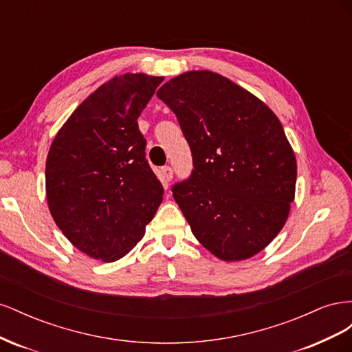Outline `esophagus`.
<instances>
[{
    "mask_svg": "<svg viewBox=\"0 0 352 352\" xmlns=\"http://www.w3.org/2000/svg\"><path fill=\"white\" fill-rule=\"evenodd\" d=\"M162 176H163V180L164 182H168V180L173 179V168L170 166H164L162 168Z\"/></svg>",
    "mask_w": 352,
    "mask_h": 352,
    "instance_id": "1",
    "label": "esophagus"
}]
</instances>
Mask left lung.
<instances>
[{"label":"left lung","mask_w":352,"mask_h":352,"mask_svg":"<svg viewBox=\"0 0 352 352\" xmlns=\"http://www.w3.org/2000/svg\"><path fill=\"white\" fill-rule=\"evenodd\" d=\"M157 97L192 153V173L172 186L194 236L217 258L241 261L283 228L295 197L296 160L276 114L228 78L186 72Z\"/></svg>","instance_id":"left-lung-1"}]
</instances>
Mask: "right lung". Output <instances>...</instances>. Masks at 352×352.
<instances>
[{
  "instance_id": "1",
  "label": "right lung",
  "mask_w": 352,
  "mask_h": 352,
  "mask_svg": "<svg viewBox=\"0 0 352 352\" xmlns=\"http://www.w3.org/2000/svg\"><path fill=\"white\" fill-rule=\"evenodd\" d=\"M164 78L126 73L105 82L72 113L45 166L51 216L82 252L116 261L145 235L163 185L145 158L138 117Z\"/></svg>"
}]
</instances>
